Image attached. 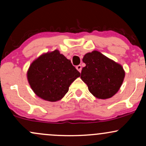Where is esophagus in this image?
<instances>
[{
	"label": "esophagus",
	"instance_id": "1",
	"mask_svg": "<svg viewBox=\"0 0 146 146\" xmlns=\"http://www.w3.org/2000/svg\"><path fill=\"white\" fill-rule=\"evenodd\" d=\"M76 68H77V70H78V71L80 72V73H81V71H82V66H81V65H78V66H76Z\"/></svg>",
	"mask_w": 146,
	"mask_h": 146
}]
</instances>
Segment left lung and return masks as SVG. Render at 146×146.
Returning a JSON list of instances; mask_svg holds the SVG:
<instances>
[{"label": "left lung", "instance_id": "obj_1", "mask_svg": "<svg viewBox=\"0 0 146 146\" xmlns=\"http://www.w3.org/2000/svg\"><path fill=\"white\" fill-rule=\"evenodd\" d=\"M86 66L82 70L81 79L95 98L108 99L118 91L123 83L125 72L120 64L94 51L84 56Z\"/></svg>", "mask_w": 146, "mask_h": 146}]
</instances>
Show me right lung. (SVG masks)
I'll use <instances>...</instances> for the list:
<instances>
[{
    "label": "right lung",
    "mask_w": 146,
    "mask_h": 146,
    "mask_svg": "<svg viewBox=\"0 0 146 146\" xmlns=\"http://www.w3.org/2000/svg\"><path fill=\"white\" fill-rule=\"evenodd\" d=\"M80 73L58 50L42 55L27 72L29 83L38 97L48 102L61 100Z\"/></svg>",
    "instance_id": "right-lung-1"
}]
</instances>
